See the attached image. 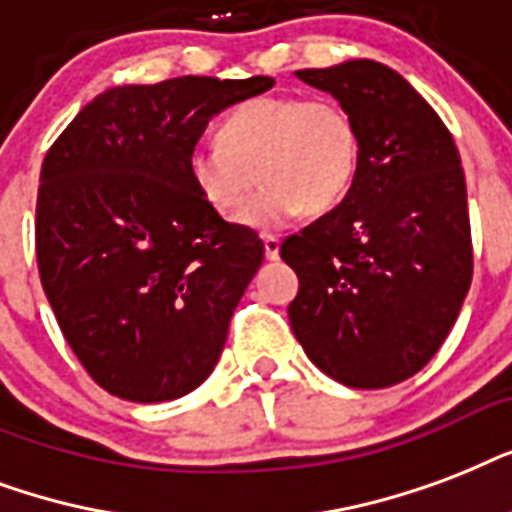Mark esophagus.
<instances>
[{
	"instance_id": "1",
	"label": "esophagus",
	"mask_w": 512,
	"mask_h": 512,
	"mask_svg": "<svg viewBox=\"0 0 512 512\" xmlns=\"http://www.w3.org/2000/svg\"><path fill=\"white\" fill-rule=\"evenodd\" d=\"M264 253H267V259H277V253H280V240L275 235H264Z\"/></svg>"
}]
</instances>
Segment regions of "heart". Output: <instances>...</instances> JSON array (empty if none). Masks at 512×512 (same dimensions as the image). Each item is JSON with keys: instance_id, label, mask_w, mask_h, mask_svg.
Here are the masks:
<instances>
[{"instance_id": "obj_1", "label": "heart", "mask_w": 512, "mask_h": 512, "mask_svg": "<svg viewBox=\"0 0 512 512\" xmlns=\"http://www.w3.org/2000/svg\"><path fill=\"white\" fill-rule=\"evenodd\" d=\"M219 141L189 152V181L213 213L235 219L261 172L268 186L240 214L259 232L336 208L358 170V125L334 98H251L221 120Z\"/></svg>"}]
</instances>
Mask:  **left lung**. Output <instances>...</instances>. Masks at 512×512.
Here are the masks:
<instances>
[{
    "label": "left lung",
    "mask_w": 512,
    "mask_h": 512,
    "mask_svg": "<svg viewBox=\"0 0 512 512\" xmlns=\"http://www.w3.org/2000/svg\"><path fill=\"white\" fill-rule=\"evenodd\" d=\"M358 125V170L334 211L288 235L299 275L288 318L307 358L355 390L398 384L430 363L473 280L465 170L449 128L390 66L301 69Z\"/></svg>",
    "instance_id": "obj_1"
}]
</instances>
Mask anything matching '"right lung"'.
<instances>
[{"instance_id": "right-lung-1", "label": "right lung", "mask_w": 512, "mask_h": 512, "mask_svg": "<svg viewBox=\"0 0 512 512\" xmlns=\"http://www.w3.org/2000/svg\"><path fill=\"white\" fill-rule=\"evenodd\" d=\"M272 85L176 77L112 87L42 162V288L82 368L117 398H181L219 363L264 243L200 200L186 157L213 114Z\"/></svg>"}]
</instances>
